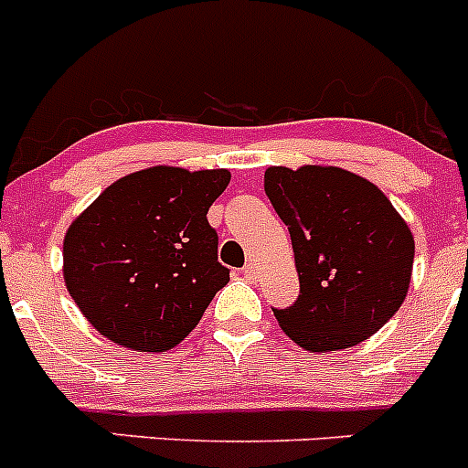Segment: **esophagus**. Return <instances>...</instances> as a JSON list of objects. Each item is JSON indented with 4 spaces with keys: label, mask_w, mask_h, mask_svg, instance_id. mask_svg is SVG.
<instances>
[{
    "label": "esophagus",
    "mask_w": 468,
    "mask_h": 468,
    "mask_svg": "<svg viewBox=\"0 0 468 468\" xmlns=\"http://www.w3.org/2000/svg\"><path fill=\"white\" fill-rule=\"evenodd\" d=\"M241 271H243V276H246L248 281H255V279H258V267H255L253 262H248Z\"/></svg>",
    "instance_id": "obj_1"
}]
</instances>
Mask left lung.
Returning <instances> with one entry per match:
<instances>
[{
    "instance_id": "left-lung-1",
    "label": "left lung",
    "mask_w": 468,
    "mask_h": 468,
    "mask_svg": "<svg viewBox=\"0 0 468 468\" xmlns=\"http://www.w3.org/2000/svg\"><path fill=\"white\" fill-rule=\"evenodd\" d=\"M264 192L291 231L300 297L274 309L307 351L367 340L399 312L410 288L415 239L382 189L337 166H271Z\"/></svg>"
}]
</instances>
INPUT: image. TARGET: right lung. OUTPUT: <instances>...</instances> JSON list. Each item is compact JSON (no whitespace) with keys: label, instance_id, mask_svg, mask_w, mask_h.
<instances>
[{"label":"right lung","instance_id":"1","mask_svg":"<svg viewBox=\"0 0 468 468\" xmlns=\"http://www.w3.org/2000/svg\"><path fill=\"white\" fill-rule=\"evenodd\" d=\"M229 180L227 168H144L69 225L65 285L98 333L126 349L168 351L197 328L229 281L206 218Z\"/></svg>","mask_w":468,"mask_h":468}]
</instances>
